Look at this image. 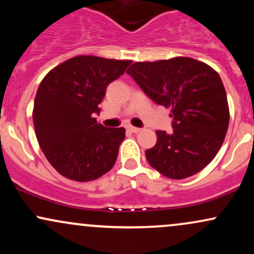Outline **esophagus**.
I'll return each mask as SVG.
<instances>
[{
	"label": "esophagus",
	"mask_w": 254,
	"mask_h": 254,
	"mask_svg": "<svg viewBox=\"0 0 254 254\" xmlns=\"http://www.w3.org/2000/svg\"><path fill=\"white\" fill-rule=\"evenodd\" d=\"M127 130H130L131 132H139V131H141V129H139V127H132V125H129V127H127Z\"/></svg>",
	"instance_id": "obj_1"
}]
</instances>
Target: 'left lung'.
<instances>
[{"label":"left lung","mask_w":254,"mask_h":254,"mask_svg":"<svg viewBox=\"0 0 254 254\" xmlns=\"http://www.w3.org/2000/svg\"><path fill=\"white\" fill-rule=\"evenodd\" d=\"M127 72L154 103L171 109L173 131L157 130L148 162L171 179L202 171L222 145L229 107L222 80L211 66L190 57L136 62Z\"/></svg>","instance_id":"1"}]
</instances>
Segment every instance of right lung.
<instances>
[{
    "label": "right lung",
    "mask_w": 254,
    "mask_h": 254,
    "mask_svg": "<svg viewBox=\"0 0 254 254\" xmlns=\"http://www.w3.org/2000/svg\"><path fill=\"white\" fill-rule=\"evenodd\" d=\"M131 61L97 56L72 57L46 74L33 107L36 136L44 155L58 173L90 182L115 165L124 127H106L95 113L107 86L124 74Z\"/></svg>",
    "instance_id": "right-lung-1"
}]
</instances>
